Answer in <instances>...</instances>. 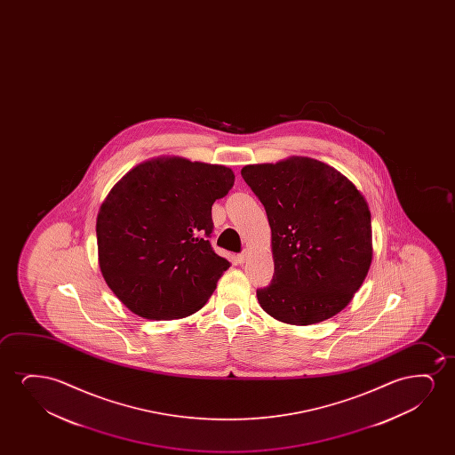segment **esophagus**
Segmentation results:
<instances>
[{
	"label": "esophagus",
	"instance_id": "esophagus-1",
	"mask_svg": "<svg viewBox=\"0 0 455 455\" xmlns=\"http://www.w3.org/2000/svg\"><path fill=\"white\" fill-rule=\"evenodd\" d=\"M247 256H249V250H243V253L237 255V261L243 264V262H245V259H247Z\"/></svg>",
	"mask_w": 455,
	"mask_h": 455
}]
</instances>
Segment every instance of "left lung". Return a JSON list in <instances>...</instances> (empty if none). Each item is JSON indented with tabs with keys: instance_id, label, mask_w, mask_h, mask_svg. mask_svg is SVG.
I'll return each mask as SVG.
<instances>
[{
	"instance_id": "1",
	"label": "left lung",
	"mask_w": 455,
	"mask_h": 455,
	"mask_svg": "<svg viewBox=\"0 0 455 455\" xmlns=\"http://www.w3.org/2000/svg\"><path fill=\"white\" fill-rule=\"evenodd\" d=\"M272 230L274 280L256 291L283 323H320L348 305L373 258L367 200L337 169L307 156L241 171Z\"/></svg>"
}]
</instances>
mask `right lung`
I'll return each mask as SVG.
<instances>
[{
  "label": "right lung",
  "instance_id": "add662e5",
  "mask_svg": "<svg viewBox=\"0 0 455 455\" xmlns=\"http://www.w3.org/2000/svg\"><path fill=\"white\" fill-rule=\"evenodd\" d=\"M235 183L230 168L162 156L112 188L96 220L107 286L149 320L191 315L212 297L230 262L216 255L212 206Z\"/></svg>",
  "mask_w": 455,
  "mask_h": 455
}]
</instances>
